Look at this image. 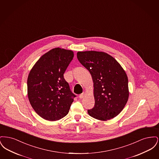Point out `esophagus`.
Here are the masks:
<instances>
[{
    "label": "esophagus",
    "mask_w": 159,
    "mask_h": 159,
    "mask_svg": "<svg viewBox=\"0 0 159 159\" xmlns=\"http://www.w3.org/2000/svg\"><path fill=\"white\" fill-rule=\"evenodd\" d=\"M84 95H85L84 93H81V94L79 95V98L80 99L83 98L84 97Z\"/></svg>",
    "instance_id": "34e87169"
}]
</instances>
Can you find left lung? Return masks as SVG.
<instances>
[{"label":"left lung","mask_w":159,"mask_h":159,"mask_svg":"<svg viewBox=\"0 0 159 159\" xmlns=\"http://www.w3.org/2000/svg\"><path fill=\"white\" fill-rule=\"evenodd\" d=\"M77 57L89 70L93 82L95 106L88 110L89 115L102 121L115 117L128 100L126 72L113 57L106 52H78Z\"/></svg>","instance_id":"obj_1"}]
</instances>
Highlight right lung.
Listing matches in <instances>:
<instances>
[{"label":"right lung","instance_id":"add662e5","mask_svg":"<svg viewBox=\"0 0 159 159\" xmlns=\"http://www.w3.org/2000/svg\"><path fill=\"white\" fill-rule=\"evenodd\" d=\"M74 53L56 48L42 55L30 71L27 93L31 106L43 119L56 121L68 114L76 95L64 78Z\"/></svg>","mask_w":159,"mask_h":159}]
</instances>
